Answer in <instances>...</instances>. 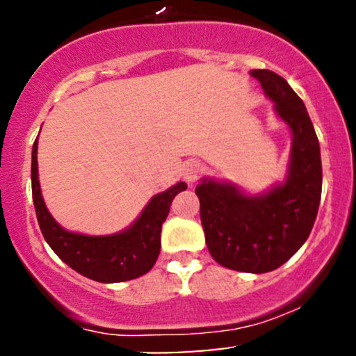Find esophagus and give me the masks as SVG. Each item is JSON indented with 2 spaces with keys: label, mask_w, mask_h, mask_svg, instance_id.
<instances>
[{
  "label": "esophagus",
  "mask_w": 356,
  "mask_h": 356,
  "mask_svg": "<svg viewBox=\"0 0 356 356\" xmlns=\"http://www.w3.org/2000/svg\"><path fill=\"white\" fill-rule=\"evenodd\" d=\"M202 172V165L197 161H191L184 165L182 169V177L187 184H194L199 179V175Z\"/></svg>",
  "instance_id": "1"
}]
</instances>
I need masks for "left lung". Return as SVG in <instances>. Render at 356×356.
<instances>
[{
    "mask_svg": "<svg viewBox=\"0 0 356 356\" xmlns=\"http://www.w3.org/2000/svg\"><path fill=\"white\" fill-rule=\"evenodd\" d=\"M276 115L291 130L286 179L261 194L204 177L195 187L201 222L211 256L224 268L269 273L284 264L313 229L321 199V155L303 100L283 76L251 70Z\"/></svg>",
    "mask_w": 356,
    "mask_h": 356,
    "instance_id": "8db88e82",
    "label": "left lung"
}]
</instances>
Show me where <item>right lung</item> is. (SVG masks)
Here are the masks:
<instances>
[{
    "label": "right lung",
    "instance_id": "add662e5",
    "mask_svg": "<svg viewBox=\"0 0 356 356\" xmlns=\"http://www.w3.org/2000/svg\"><path fill=\"white\" fill-rule=\"evenodd\" d=\"M38 137L31 152V192L43 238L55 254L76 273L99 283H120L149 273L161 252L162 224L170 204L186 182H177L161 194H155L129 227L115 234L88 236L63 229L47 209L38 181Z\"/></svg>",
    "mask_w": 356,
    "mask_h": 356
}]
</instances>
